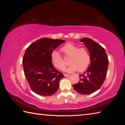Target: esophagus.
Wrapping results in <instances>:
<instances>
[{
  "label": "esophagus",
  "mask_w": 125,
  "mask_h": 125,
  "mask_svg": "<svg viewBox=\"0 0 125 125\" xmlns=\"http://www.w3.org/2000/svg\"><path fill=\"white\" fill-rule=\"evenodd\" d=\"M64 76L66 77H69L70 75V74H63Z\"/></svg>",
  "instance_id": "34e87169"
}]
</instances>
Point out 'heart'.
<instances>
[{
  "mask_svg": "<svg viewBox=\"0 0 125 125\" xmlns=\"http://www.w3.org/2000/svg\"><path fill=\"white\" fill-rule=\"evenodd\" d=\"M61 51L66 58H70L69 63L71 64L70 66L64 70L67 73H73L77 70L82 72L89 67L91 62V55L87 48H79L78 46L68 43L62 47ZM51 59L53 65L58 69L62 70L66 65L62 57L57 51L52 52Z\"/></svg>",
  "mask_w": 125,
  "mask_h": 125,
  "instance_id": "b5f03b06",
  "label": "heart"
}]
</instances>
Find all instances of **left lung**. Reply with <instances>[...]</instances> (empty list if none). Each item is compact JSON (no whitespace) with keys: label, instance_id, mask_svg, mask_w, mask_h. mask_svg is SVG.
Segmentation results:
<instances>
[{"label":"left lung","instance_id":"obj_1","mask_svg":"<svg viewBox=\"0 0 125 125\" xmlns=\"http://www.w3.org/2000/svg\"><path fill=\"white\" fill-rule=\"evenodd\" d=\"M88 48L91 55V64L80 81L73 88L81 94H90L99 90L103 84L107 73L108 57L105 49L96 42L84 37L80 40Z\"/></svg>","mask_w":125,"mask_h":125}]
</instances>
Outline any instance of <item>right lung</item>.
I'll list each match as a JSON object with an SVG mask.
<instances>
[{
	"instance_id": "1",
	"label": "right lung",
	"mask_w": 125,
	"mask_h": 125,
	"mask_svg": "<svg viewBox=\"0 0 125 125\" xmlns=\"http://www.w3.org/2000/svg\"><path fill=\"white\" fill-rule=\"evenodd\" d=\"M65 41L42 38L26 48L22 60L25 77L34 92L51 96L59 88V81L65 77L52 65L51 55Z\"/></svg>"
}]
</instances>
